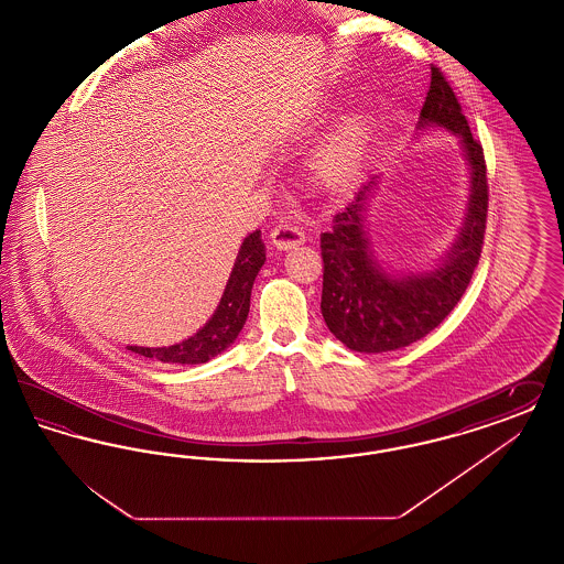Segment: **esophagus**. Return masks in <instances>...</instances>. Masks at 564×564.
Here are the masks:
<instances>
[{
    "label": "esophagus",
    "instance_id": "34e87169",
    "mask_svg": "<svg viewBox=\"0 0 564 564\" xmlns=\"http://www.w3.org/2000/svg\"><path fill=\"white\" fill-rule=\"evenodd\" d=\"M304 232L294 226V224H290V221H279L272 230H270V242L276 247V249H281V251H288V249H292L295 245H302L304 242Z\"/></svg>",
    "mask_w": 564,
    "mask_h": 564
}]
</instances>
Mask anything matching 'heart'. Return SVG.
I'll list each match as a JSON object with an SVG mask.
<instances>
[{
  "instance_id": "b5f03b06",
  "label": "heart",
  "mask_w": 564,
  "mask_h": 564,
  "mask_svg": "<svg viewBox=\"0 0 564 564\" xmlns=\"http://www.w3.org/2000/svg\"><path fill=\"white\" fill-rule=\"evenodd\" d=\"M366 143V122L359 116L345 120L323 141L311 162V180L327 192L347 188L357 175Z\"/></svg>"
}]
</instances>
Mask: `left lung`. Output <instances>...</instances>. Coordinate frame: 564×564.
<instances>
[{"label": "left lung", "instance_id": "left-lung-1", "mask_svg": "<svg viewBox=\"0 0 564 564\" xmlns=\"http://www.w3.org/2000/svg\"><path fill=\"white\" fill-rule=\"evenodd\" d=\"M437 124L458 134L471 169V194L465 226L448 260L425 274L391 276L376 264L364 230L368 186L347 209L334 215L322 235V313L329 332L350 350L402 349L435 329L465 294L482 253L488 180L482 143L474 139L455 90L440 67H431V86L419 127Z\"/></svg>", "mask_w": 564, "mask_h": 564}]
</instances>
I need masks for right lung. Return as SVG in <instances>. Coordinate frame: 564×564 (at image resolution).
Wrapping results in <instances>:
<instances>
[{"label": "right lung", "mask_w": 564, "mask_h": 564, "mask_svg": "<svg viewBox=\"0 0 564 564\" xmlns=\"http://www.w3.org/2000/svg\"><path fill=\"white\" fill-rule=\"evenodd\" d=\"M267 260V249L260 239V230L251 232L241 245V251L237 256L235 269L230 272L228 285L219 300V306L209 323L188 340L162 347V349H148V347H129L133 352H139L150 359H159L162 364H205L228 349L245 325L249 315V300L251 288Z\"/></svg>", "instance_id": "right-lung-1"}]
</instances>
